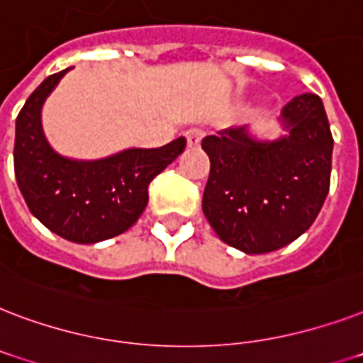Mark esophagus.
Instances as JSON below:
<instances>
[{
  "label": "esophagus",
  "mask_w": 363,
  "mask_h": 363,
  "mask_svg": "<svg viewBox=\"0 0 363 363\" xmlns=\"http://www.w3.org/2000/svg\"><path fill=\"white\" fill-rule=\"evenodd\" d=\"M187 143H189V147H199L201 145V140L204 138V132L201 130V128H191V130H187Z\"/></svg>",
  "instance_id": "1"
}]
</instances>
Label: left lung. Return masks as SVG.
Instances as JSON below:
<instances>
[{
    "label": "left lung",
    "mask_w": 363,
    "mask_h": 363,
    "mask_svg": "<svg viewBox=\"0 0 363 363\" xmlns=\"http://www.w3.org/2000/svg\"><path fill=\"white\" fill-rule=\"evenodd\" d=\"M288 136L257 142L244 126L202 140L210 157L202 212L216 235L246 254L301 237L330 191L333 136L324 104L301 94L282 109Z\"/></svg>",
    "instance_id": "left-lung-1"
}]
</instances>
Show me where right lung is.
I'll list each match as a JSON object with an SVG mask.
<instances>
[{
    "instance_id": "add662e5",
    "label": "right lung",
    "mask_w": 363,
    "mask_h": 363,
    "mask_svg": "<svg viewBox=\"0 0 363 363\" xmlns=\"http://www.w3.org/2000/svg\"><path fill=\"white\" fill-rule=\"evenodd\" d=\"M67 69L49 75L16 117L15 176L30 212L47 229L72 242L94 244L136 223L151 179L184 153L187 140L179 136L157 150H126L100 161L58 155L41 128V108Z\"/></svg>"
}]
</instances>
